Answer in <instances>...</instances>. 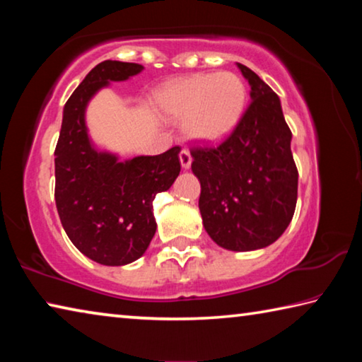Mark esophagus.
I'll return each instance as SVG.
<instances>
[{
  "mask_svg": "<svg viewBox=\"0 0 362 362\" xmlns=\"http://www.w3.org/2000/svg\"><path fill=\"white\" fill-rule=\"evenodd\" d=\"M180 164L183 169H188L189 166H192V155H189V151L187 148H183L180 151Z\"/></svg>",
  "mask_w": 362,
  "mask_h": 362,
  "instance_id": "34e87169",
  "label": "esophagus"
}]
</instances>
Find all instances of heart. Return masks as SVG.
<instances>
[{"instance_id":"heart-1","label":"heart","mask_w":362,"mask_h":362,"mask_svg":"<svg viewBox=\"0 0 362 362\" xmlns=\"http://www.w3.org/2000/svg\"><path fill=\"white\" fill-rule=\"evenodd\" d=\"M158 105L173 118H187L193 139L212 142L230 134L243 118L247 88L236 73H196L164 86Z\"/></svg>"}]
</instances>
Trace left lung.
<instances>
[{"mask_svg":"<svg viewBox=\"0 0 362 362\" xmlns=\"http://www.w3.org/2000/svg\"><path fill=\"white\" fill-rule=\"evenodd\" d=\"M238 66L250 86L247 110L222 144L189 153L207 235L220 247L246 252L273 244L289 226L298 173L279 97L246 65Z\"/></svg>","mask_w":362,"mask_h":362,"instance_id":"left-lung-1","label":"left lung"}]
</instances>
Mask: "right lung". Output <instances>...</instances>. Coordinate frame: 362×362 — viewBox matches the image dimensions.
Returning a JSON list of instances; mask_svg holds the SVG:
<instances>
[{
	"label": "right lung",
	"mask_w": 362,
	"mask_h": 362,
	"mask_svg": "<svg viewBox=\"0 0 362 362\" xmlns=\"http://www.w3.org/2000/svg\"><path fill=\"white\" fill-rule=\"evenodd\" d=\"M142 65L105 60L90 70L64 107L56 155V206L79 252L100 265H127L145 254L155 236L153 199L180 173V146L156 156L97 151L84 122L88 102L110 81H124Z\"/></svg>",
	"instance_id": "right-lung-1"
}]
</instances>
